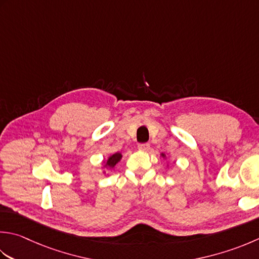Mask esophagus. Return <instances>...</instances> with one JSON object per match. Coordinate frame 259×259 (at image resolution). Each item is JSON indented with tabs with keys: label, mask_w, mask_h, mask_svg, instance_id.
I'll list each match as a JSON object with an SVG mask.
<instances>
[{
	"label": "esophagus",
	"mask_w": 259,
	"mask_h": 259,
	"mask_svg": "<svg viewBox=\"0 0 259 259\" xmlns=\"http://www.w3.org/2000/svg\"><path fill=\"white\" fill-rule=\"evenodd\" d=\"M150 148L149 144H139L138 145V149L141 151H148Z\"/></svg>",
	"instance_id": "esophagus-1"
}]
</instances>
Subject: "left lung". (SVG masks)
<instances>
[{
  "mask_svg": "<svg viewBox=\"0 0 259 259\" xmlns=\"http://www.w3.org/2000/svg\"><path fill=\"white\" fill-rule=\"evenodd\" d=\"M160 156H161V158H163V159H166V155H165V154L161 153ZM167 167H168V164H167Z\"/></svg>",
  "mask_w": 259,
  "mask_h": 259,
  "instance_id": "obj_1",
  "label": "left lung"
}]
</instances>
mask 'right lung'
<instances>
[{"label": "right lung", "mask_w": 259, "mask_h": 259, "mask_svg": "<svg viewBox=\"0 0 259 259\" xmlns=\"http://www.w3.org/2000/svg\"><path fill=\"white\" fill-rule=\"evenodd\" d=\"M121 158H122V154H121V153H115V154L110 155L108 157V159H105V160L102 161V167H101V168H102V173L105 174L106 170H108V169L109 170L114 169L115 165L119 163ZM108 175H109V173H108Z\"/></svg>", "instance_id": "1"}]
</instances>
